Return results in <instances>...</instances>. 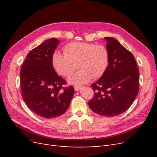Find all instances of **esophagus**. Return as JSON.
Listing matches in <instances>:
<instances>
[{
    "mask_svg": "<svg viewBox=\"0 0 157 157\" xmlns=\"http://www.w3.org/2000/svg\"><path fill=\"white\" fill-rule=\"evenodd\" d=\"M74 88H75V91H78V90H79L80 88V86H74Z\"/></svg>",
    "mask_w": 157,
    "mask_h": 157,
    "instance_id": "obj_1",
    "label": "esophagus"
}]
</instances>
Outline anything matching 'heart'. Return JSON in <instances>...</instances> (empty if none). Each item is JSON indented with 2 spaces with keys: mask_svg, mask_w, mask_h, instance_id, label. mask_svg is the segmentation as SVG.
Listing matches in <instances>:
<instances>
[{
  "mask_svg": "<svg viewBox=\"0 0 157 157\" xmlns=\"http://www.w3.org/2000/svg\"><path fill=\"white\" fill-rule=\"evenodd\" d=\"M63 50L65 54L54 52L52 63L57 73L68 77L74 71L73 63L77 62L79 70L69 78L71 84L80 85L88 82L92 77H101L108 67L109 53L103 44L71 42Z\"/></svg>",
  "mask_w": 157,
  "mask_h": 157,
  "instance_id": "b5f03b06",
  "label": "heart"
}]
</instances>
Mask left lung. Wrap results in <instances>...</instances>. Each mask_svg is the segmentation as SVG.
I'll use <instances>...</instances> for the list:
<instances>
[{
  "label": "left lung",
  "mask_w": 157,
  "mask_h": 157,
  "mask_svg": "<svg viewBox=\"0 0 157 157\" xmlns=\"http://www.w3.org/2000/svg\"><path fill=\"white\" fill-rule=\"evenodd\" d=\"M109 61L105 73L91 86L88 105L98 115L115 117L125 112L139 91L140 72L134 56L113 37H105Z\"/></svg>",
  "instance_id": "left-lung-1"
}]
</instances>
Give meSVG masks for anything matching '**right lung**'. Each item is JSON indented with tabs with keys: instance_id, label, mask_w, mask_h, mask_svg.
Segmentation results:
<instances>
[{
	"instance_id": "obj_1",
	"label": "right lung",
	"mask_w": 157,
	"mask_h": 157,
	"mask_svg": "<svg viewBox=\"0 0 157 157\" xmlns=\"http://www.w3.org/2000/svg\"><path fill=\"white\" fill-rule=\"evenodd\" d=\"M59 42L52 38L33 49L27 55L20 71L23 100L33 112L46 118L63 114L75 93L72 86L63 87L67 82L52 65V57Z\"/></svg>"
}]
</instances>
